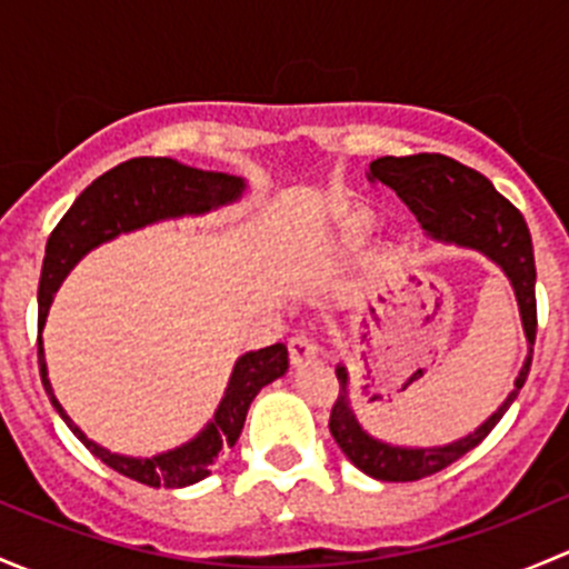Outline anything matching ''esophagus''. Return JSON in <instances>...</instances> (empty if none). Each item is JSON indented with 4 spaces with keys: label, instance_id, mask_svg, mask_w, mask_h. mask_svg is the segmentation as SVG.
I'll use <instances>...</instances> for the list:
<instances>
[{
    "label": "esophagus",
    "instance_id": "esophagus-1",
    "mask_svg": "<svg viewBox=\"0 0 569 569\" xmlns=\"http://www.w3.org/2000/svg\"><path fill=\"white\" fill-rule=\"evenodd\" d=\"M317 355H319V347L317 341H313L311 332H295V336L289 338V358L295 366L306 363V360L317 358Z\"/></svg>",
    "mask_w": 569,
    "mask_h": 569
}]
</instances>
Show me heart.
<instances>
[{
    "label": "heart",
    "instance_id": "heart-1",
    "mask_svg": "<svg viewBox=\"0 0 569 569\" xmlns=\"http://www.w3.org/2000/svg\"><path fill=\"white\" fill-rule=\"evenodd\" d=\"M349 231H352V233H363L366 231V220H355L352 226H349Z\"/></svg>",
    "mask_w": 569,
    "mask_h": 569
}]
</instances>
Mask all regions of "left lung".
<instances>
[{
  "instance_id": "obj_1",
  "label": "left lung",
  "mask_w": 569,
  "mask_h": 569,
  "mask_svg": "<svg viewBox=\"0 0 569 569\" xmlns=\"http://www.w3.org/2000/svg\"><path fill=\"white\" fill-rule=\"evenodd\" d=\"M371 181L391 187L418 217L423 231L443 242H457L462 248L485 252L490 261L507 272L520 306V319L529 343L537 338V267H533V244L523 214L487 181L479 170L465 168L457 159L443 153H412V157H382L371 162ZM531 369V355L526 358L515 391L501 407L468 438L455 440L438 449H401L375 440L360 429L352 407H349V377L338 366V396L330 410V435L338 449L352 460L355 468L380 481H418L438 470L449 468L460 457L473 451L492 432L503 412L509 410L523 388Z\"/></svg>"
}]
</instances>
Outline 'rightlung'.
Segmentation results:
<instances>
[{
	"instance_id": "right-lung-1",
	"label": "right lung",
	"mask_w": 569,
	"mask_h": 569,
	"mask_svg": "<svg viewBox=\"0 0 569 569\" xmlns=\"http://www.w3.org/2000/svg\"><path fill=\"white\" fill-rule=\"evenodd\" d=\"M242 178L228 173H206V170L187 168L168 157H137L118 168L107 170L104 176L96 178L66 211L57 228L46 242L43 269H40V289H38V327H43L46 313H49L51 297L57 286L62 283L73 263L93 250L96 244L118 237L123 231L148 226V222L164 220V217L181 214H203L214 206L231 203L242 194ZM38 363L40 380H43L46 393L51 405L62 416V421L71 427V432L88 446L90 455L99 457L118 473L140 481L148 487H187L194 481L206 479L220 457L239 440L248 418L250 401L256 399L263 386L286 375L289 369V349L283 343H272L258 352H248L233 366L231 382L222 396L220 407L214 412V421L203 429L194 440H189L181 449L168 451V455L151 457V460H134V457L109 455L107 449L96 446L93 440L84 438L82 429L66 416L60 401L54 399L46 377L43 343L38 336Z\"/></svg>"
}]
</instances>
